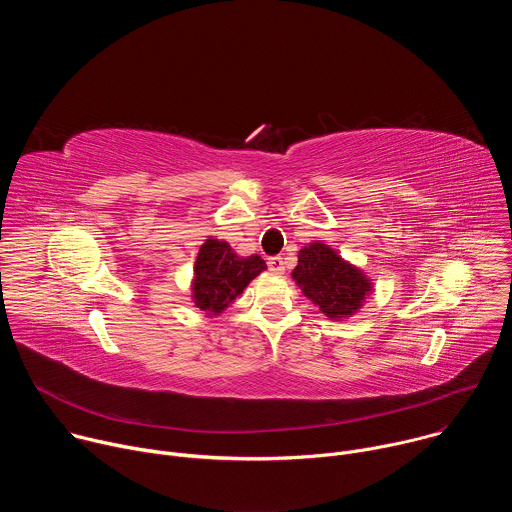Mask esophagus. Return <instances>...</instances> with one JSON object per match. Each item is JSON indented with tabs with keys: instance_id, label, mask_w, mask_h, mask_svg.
<instances>
[{
	"instance_id": "34e87169",
	"label": "esophagus",
	"mask_w": 512,
	"mask_h": 512,
	"mask_svg": "<svg viewBox=\"0 0 512 512\" xmlns=\"http://www.w3.org/2000/svg\"><path fill=\"white\" fill-rule=\"evenodd\" d=\"M267 267H269L271 273L281 275V273L285 271V261H283V257L275 255V257H269V259H267Z\"/></svg>"
}]
</instances>
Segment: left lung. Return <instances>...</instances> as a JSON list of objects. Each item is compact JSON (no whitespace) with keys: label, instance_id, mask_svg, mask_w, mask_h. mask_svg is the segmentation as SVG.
I'll return each mask as SVG.
<instances>
[{"label":"left lung","instance_id":"obj_1","mask_svg":"<svg viewBox=\"0 0 512 512\" xmlns=\"http://www.w3.org/2000/svg\"><path fill=\"white\" fill-rule=\"evenodd\" d=\"M291 277L330 320L356 314L373 291V281L322 241L306 245L298 255Z\"/></svg>","mask_w":512,"mask_h":512}]
</instances>
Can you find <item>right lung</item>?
I'll return each mask as SVG.
<instances>
[{
  "label": "right lung",
  "mask_w": 512,
  "mask_h": 512,
  "mask_svg": "<svg viewBox=\"0 0 512 512\" xmlns=\"http://www.w3.org/2000/svg\"><path fill=\"white\" fill-rule=\"evenodd\" d=\"M265 269L259 255L239 257L227 241L208 237L194 263L192 302L206 316L223 314Z\"/></svg>",
  "instance_id": "add662e5"
}]
</instances>
